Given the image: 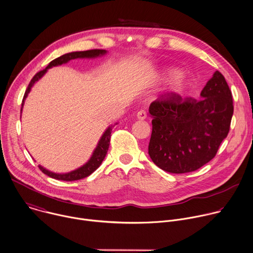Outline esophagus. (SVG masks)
I'll return each instance as SVG.
<instances>
[{"label": "esophagus", "mask_w": 253, "mask_h": 253, "mask_svg": "<svg viewBox=\"0 0 253 253\" xmlns=\"http://www.w3.org/2000/svg\"><path fill=\"white\" fill-rule=\"evenodd\" d=\"M136 117H137L138 120H144V119H146L147 114H146V112H145L144 110H141V111H139V112L137 113Z\"/></svg>", "instance_id": "obj_1"}]
</instances>
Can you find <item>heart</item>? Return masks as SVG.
<instances>
[{
	"label": "heart",
	"mask_w": 253,
	"mask_h": 253,
	"mask_svg": "<svg viewBox=\"0 0 253 253\" xmlns=\"http://www.w3.org/2000/svg\"><path fill=\"white\" fill-rule=\"evenodd\" d=\"M163 77H170L168 83L166 95L170 98H179L183 96L190 86V80L176 68H166L161 72Z\"/></svg>",
	"instance_id": "1"
}]
</instances>
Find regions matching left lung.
Returning <instances> with one entry per match:
<instances>
[{
  "label": "left lung",
  "mask_w": 253,
  "mask_h": 253,
  "mask_svg": "<svg viewBox=\"0 0 253 253\" xmlns=\"http://www.w3.org/2000/svg\"><path fill=\"white\" fill-rule=\"evenodd\" d=\"M149 113L153 118L148 148L152 161L169 173L194 172L215 156L226 138L232 96L224 76L215 71L200 100L166 97L152 102Z\"/></svg>",
  "instance_id": "obj_1"
}]
</instances>
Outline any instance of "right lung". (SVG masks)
<instances>
[{"instance_id":"right-lung-1","label":"right lung","mask_w":253,"mask_h":253,"mask_svg":"<svg viewBox=\"0 0 253 253\" xmlns=\"http://www.w3.org/2000/svg\"><path fill=\"white\" fill-rule=\"evenodd\" d=\"M107 53V50L105 49H91V50H85V51H73V52H69V53H65L55 59H53L52 61L49 62V64L42 71L38 72L33 79L31 80L29 86L25 92L24 95V99H23V103H22V109L21 112L23 110L24 104H25V100L28 97V94L30 93V91L32 90V87L35 85V83L37 81H39L47 71V69L53 67V66H58L61 65L63 63H67L69 60L71 59H76V58H96V57H100L103 56ZM117 124V123H116ZM112 125L109 126L104 133L102 134L101 138L99 139L96 148L94 149L90 159L84 164L81 167L77 168L76 170H73L71 172L68 173H64V174H58V173H53L50 172L46 169H44L43 167H42L41 165L39 166V168L41 169V171L47 175L50 178H53L55 180H61V181H66V182H70V181H76V180H80L83 178H86L89 175H91L97 168L101 165L102 161L104 160L108 148H109V143H110V137H111V132H112Z\"/></svg>"}]
</instances>
